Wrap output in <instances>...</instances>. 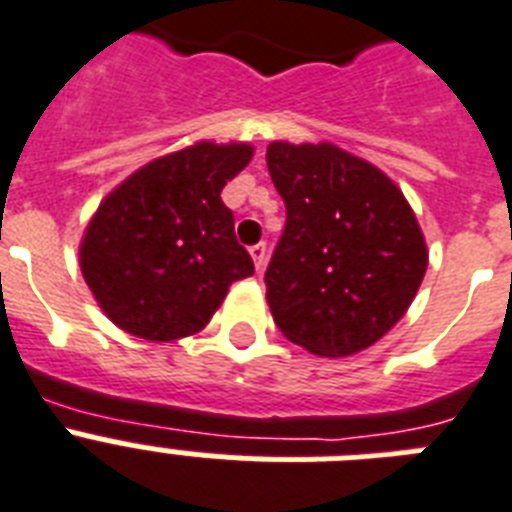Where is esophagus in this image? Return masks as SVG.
<instances>
[{
  "label": "esophagus",
  "instance_id": "esophagus-1",
  "mask_svg": "<svg viewBox=\"0 0 512 512\" xmlns=\"http://www.w3.org/2000/svg\"><path fill=\"white\" fill-rule=\"evenodd\" d=\"M249 255H252V260H255L257 270L265 268V260H268V247H265L263 242L255 244V247H249Z\"/></svg>",
  "mask_w": 512,
  "mask_h": 512
}]
</instances>
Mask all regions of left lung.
Returning <instances> with one entry per match:
<instances>
[{
	"mask_svg": "<svg viewBox=\"0 0 512 512\" xmlns=\"http://www.w3.org/2000/svg\"><path fill=\"white\" fill-rule=\"evenodd\" d=\"M265 160L286 205L265 270L273 321L313 355L371 347L407 313L429 265L405 194L334 144L273 141Z\"/></svg>",
	"mask_w": 512,
	"mask_h": 512,
	"instance_id": "8db88e82",
	"label": "left lung"
}]
</instances>
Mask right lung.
<instances>
[{
	"label": "right lung",
	"mask_w": 512,
	"mask_h": 512,
	"mask_svg": "<svg viewBox=\"0 0 512 512\" xmlns=\"http://www.w3.org/2000/svg\"><path fill=\"white\" fill-rule=\"evenodd\" d=\"M249 160V144L197 141L102 199L83 234L81 273L115 326L149 342L197 334L228 286L255 273L220 199Z\"/></svg>",
	"instance_id": "obj_1"
}]
</instances>
